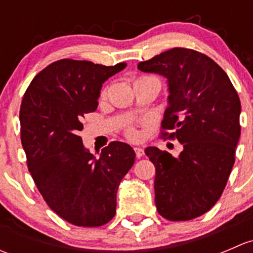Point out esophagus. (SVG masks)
I'll return each mask as SVG.
<instances>
[{
	"mask_svg": "<svg viewBox=\"0 0 253 253\" xmlns=\"http://www.w3.org/2000/svg\"><path fill=\"white\" fill-rule=\"evenodd\" d=\"M134 152H136L137 158H141V157H143V155H144V149H143V148H141V147H134Z\"/></svg>",
	"mask_w": 253,
	"mask_h": 253,
	"instance_id": "esophagus-1",
	"label": "esophagus"
}]
</instances>
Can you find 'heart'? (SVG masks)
<instances>
[{"label":"heart","instance_id":"heart-1","mask_svg":"<svg viewBox=\"0 0 253 253\" xmlns=\"http://www.w3.org/2000/svg\"><path fill=\"white\" fill-rule=\"evenodd\" d=\"M105 94H106V89H103V90H101V96H104ZM126 134L127 137H129V138H137V137H138V132H137L133 127H128L126 131Z\"/></svg>","mask_w":253,"mask_h":253}]
</instances>
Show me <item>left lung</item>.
Instances as JSON below:
<instances>
[{
  "mask_svg": "<svg viewBox=\"0 0 253 253\" xmlns=\"http://www.w3.org/2000/svg\"><path fill=\"white\" fill-rule=\"evenodd\" d=\"M138 70L167 78L162 127L182 144L177 158L145 148L155 167V206L168 220H191L215 205L228 182L241 132L239 95L220 66L190 48L165 51Z\"/></svg>",
  "mask_w": 253,
  "mask_h": 253,
  "instance_id": "1",
  "label": "left lung"
}]
</instances>
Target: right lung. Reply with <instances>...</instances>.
Instances as JSON below:
<instances>
[{
  "label": "right lung",
  "instance_id": "add662e5",
  "mask_svg": "<svg viewBox=\"0 0 253 253\" xmlns=\"http://www.w3.org/2000/svg\"><path fill=\"white\" fill-rule=\"evenodd\" d=\"M70 58L38 73L20 105V139L27 164L47 206L68 223L101 226L116 213L120 182L136 153L111 142L95 158L82 142L84 115L98 108L104 82L126 68Z\"/></svg>",
  "mask_w": 253,
  "mask_h": 253
}]
</instances>
